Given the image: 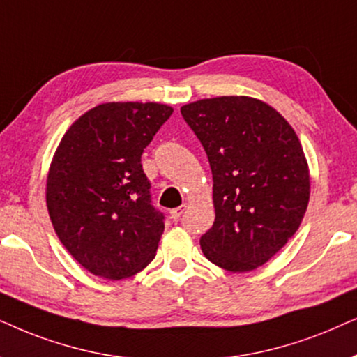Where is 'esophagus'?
<instances>
[{"label": "esophagus", "mask_w": 357, "mask_h": 357, "mask_svg": "<svg viewBox=\"0 0 357 357\" xmlns=\"http://www.w3.org/2000/svg\"><path fill=\"white\" fill-rule=\"evenodd\" d=\"M184 211H186V206H179V207L173 208V211L169 212V215H171V218H173V220H179V218H181V215L184 213Z\"/></svg>", "instance_id": "1"}]
</instances>
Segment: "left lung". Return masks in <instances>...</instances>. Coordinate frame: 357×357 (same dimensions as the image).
<instances>
[{"label":"left lung","mask_w":357,"mask_h":357,"mask_svg":"<svg viewBox=\"0 0 357 357\" xmlns=\"http://www.w3.org/2000/svg\"><path fill=\"white\" fill-rule=\"evenodd\" d=\"M181 114L206 150L215 220L201 236L206 258L230 273L263 266L305 215L310 174L289 122L259 99L220 96Z\"/></svg>","instance_id":"8db88e82"}]
</instances>
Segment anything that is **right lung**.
I'll list each match as a JSON object with an SVG mask.
<instances>
[{
    "instance_id": "right-lung-1",
    "label": "right lung",
    "mask_w": 357,
    "mask_h": 357,
    "mask_svg": "<svg viewBox=\"0 0 357 357\" xmlns=\"http://www.w3.org/2000/svg\"><path fill=\"white\" fill-rule=\"evenodd\" d=\"M173 107L106 102L71 123L47 176L55 234L89 273L130 278L155 258L165 215L151 206L142 153Z\"/></svg>"
}]
</instances>
